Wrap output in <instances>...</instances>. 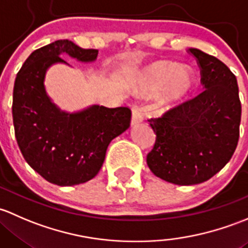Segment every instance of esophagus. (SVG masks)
<instances>
[{
  "mask_svg": "<svg viewBox=\"0 0 248 248\" xmlns=\"http://www.w3.org/2000/svg\"><path fill=\"white\" fill-rule=\"evenodd\" d=\"M143 122V113L137 105L132 106V117H131V125H137Z\"/></svg>",
  "mask_w": 248,
  "mask_h": 248,
  "instance_id": "34e87169",
  "label": "esophagus"
}]
</instances>
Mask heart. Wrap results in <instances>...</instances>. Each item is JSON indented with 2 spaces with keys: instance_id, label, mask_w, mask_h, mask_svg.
<instances>
[{
  "instance_id": "heart-1",
  "label": "heart",
  "mask_w": 248,
  "mask_h": 248,
  "mask_svg": "<svg viewBox=\"0 0 248 248\" xmlns=\"http://www.w3.org/2000/svg\"><path fill=\"white\" fill-rule=\"evenodd\" d=\"M193 83V74L190 69L160 61L145 69L137 86V93L149 94L161 89L156 98V107L167 109L183 100L190 93Z\"/></svg>"
}]
</instances>
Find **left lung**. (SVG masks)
Masks as SVG:
<instances>
[{
	"mask_svg": "<svg viewBox=\"0 0 248 248\" xmlns=\"http://www.w3.org/2000/svg\"><path fill=\"white\" fill-rule=\"evenodd\" d=\"M201 69L204 91L148 119L156 135L147 163L156 177L195 185L209 180L233 156L238 145L241 103L235 75L224 63L198 48H188Z\"/></svg>",
	"mask_w": 248,
	"mask_h": 248,
	"instance_id": "1",
	"label": "left lung"
}]
</instances>
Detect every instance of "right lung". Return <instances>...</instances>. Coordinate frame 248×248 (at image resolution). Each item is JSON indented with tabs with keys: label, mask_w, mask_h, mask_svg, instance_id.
<instances>
[{
	"label": "right lung",
	"mask_w": 248,
	"mask_h": 248,
	"mask_svg": "<svg viewBox=\"0 0 248 248\" xmlns=\"http://www.w3.org/2000/svg\"><path fill=\"white\" fill-rule=\"evenodd\" d=\"M62 53L93 62L98 50L64 39L33 51L15 78L12 112L26 162L45 180L73 186L98 174L109 142L130 126L131 109L94 105L75 113L61 111L47 96L44 78L48 67L67 63Z\"/></svg>",
	"instance_id": "1"
}]
</instances>
